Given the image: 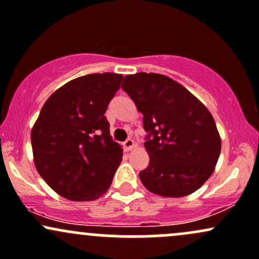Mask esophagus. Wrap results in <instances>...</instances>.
I'll return each instance as SVG.
<instances>
[{
  "instance_id": "1",
  "label": "esophagus",
  "mask_w": 259,
  "mask_h": 259,
  "mask_svg": "<svg viewBox=\"0 0 259 259\" xmlns=\"http://www.w3.org/2000/svg\"><path fill=\"white\" fill-rule=\"evenodd\" d=\"M135 147H136V144H135V142H133V139H127V141L123 143V148L126 152H130V150H132Z\"/></svg>"
}]
</instances>
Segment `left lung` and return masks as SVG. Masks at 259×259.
<instances>
[{"label":"left lung","instance_id":"8db88e82","mask_svg":"<svg viewBox=\"0 0 259 259\" xmlns=\"http://www.w3.org/2000/svg\"><path fill=\"white\" fill-rule=\"evenodd\" d=\"M122 89L143 115L149 165L139 172L149 192L180 198L215 170L222 138L210 111L184 85L158 73L128 74Z\"/></svg>","mask_w":259,"mask_h":259}]
</instances>
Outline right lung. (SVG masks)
Wrapping results in <instances>:
<instances>
[{
	"label": "right lung",
	"mask_w": 259,
	"mask_h": 259,
	"mask_svg": "<svg viewBox=\"0 0 259 259\" xmlns=\"http://www.w3.org/2000/svg\"><path fill=\"white\" fill-rule=\"evenodd\" d=\"M122 78L105 72L69 80L45 101L31 128L37 172L63 198L95 200L111 186L123 149L104 115Z\"/></svg>",
	"instance_id": "obj_1"
}]
</instances>
